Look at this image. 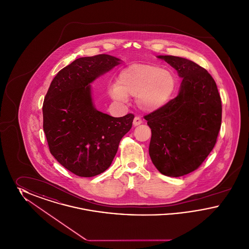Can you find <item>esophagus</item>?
<instances>
[{
	"label": "esophagus",
	"mask_w": 249,
	"mask_h": 249,
	"mask_svg": "<svg viewBox=\"0 0 249 249\" xmlns=\"http://www.w3.org/2000/svg\"><path fill=\"white\" fill-rule=\"evenodd\" d=\"M133 126L136 127V126H139L140 124H142V119H140L139 117H135L133 119V122H132Z\"/></svg>",
	"instance_id": "34e87169"
}]
</instances>
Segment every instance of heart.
<instances>
[{
  "instance_id": "obj_1",
  "label": "heart",
  "mask_w": 249,
  "mask_h": 249,
  "mask_svg": "<svg viewBox=\"0 0 249 249\" xmlns=\"http://www.w3.org/2000/svg\"><path fill=\"white\" fill-rule=\"evenodd\" d=\"M173 71L153 64H132L119 72L117 84L109 87V94L119 102L135 96L137 107L145 112H155L165 107L177 89Z\"/></svg>"
}]
</instances>
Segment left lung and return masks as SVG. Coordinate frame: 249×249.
Wrapping results in <instances>:
<instances>
[{"label":"left lung","instance_id":"8db88e82","mask_svg":"<svg viewBox=\"0 0 249 249\" xmlns=\"http://www.w3.org/2000/svg\"><path fill=\"white\" fill-rule=\"evenodd\" d=\"M182 78L178 95L144 117L151 129L149 156L162 175L178 178L196 170L213 150L221 126L222 107L216 84L190 59L157 56Z\"/></svg>","mask_w":249,"mask_h":249}]
</instances>
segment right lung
<instances>
[{
    "label": "right lung",
    "mask_w": 249,
    "mask_h": 249,
    "mask_svg": "<svg viewBox=\"0 0 249 249\" xmlns=\"http://www.w3.org/2000/svg\"><path fill=\"white\" fill-rule=\"evenodd\" d=\"M107 54L75 59L54 77L43 105L49 150L61 165L81 178L104 173L134 116L114 118L94 107L91 83L121 63Z\"/></svg>",
    "instance_id": "right-lung-1"
}]
</instances>
